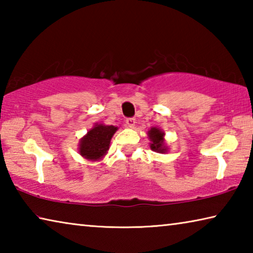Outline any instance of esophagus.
<instances>
[{
    "label": "esophagus",
    "mask_w": 253,
    "mask_h": 253,
    "mask_svg": "<svg viewBox=\"0 0 253 253\" xmlns=\"http://www.w3.org/2000/svg\"><path fill=\"white\" fill-rule=\"evenodd\" d=\"M135 123H136V121L134 118H127L126 119V124H127V126L128 127H130V128H132L135 126Z\"/></svg>",
    "instance_id": "34e87169"
}]
</instances>
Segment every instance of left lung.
Returning <instances> with one entry per match:
<instances>
[{
    "label": "left lung",
    "mask_w": 253,
    "mask_h": 253,
    "mask_svg": "<svg viewBox=\"0 0 253 253\" xmlns=\"http://www.w3.org/2000/svg\"><path fill=\"white\" fill-rule=\"evenodd\" d=\"M149 139H151V148L154 152L157 153H165V144H164V132L156 127H153L148 131Z\"/></svg>",
    "instance_id": "8db88e82"
}]
</instances>
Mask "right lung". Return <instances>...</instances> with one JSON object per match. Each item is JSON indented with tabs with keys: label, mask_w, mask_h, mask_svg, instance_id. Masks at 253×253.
<instances>
[{
	"label": "right lung",
	"mask_w": 253,
	"mask_h": 253,
	"mask_svg": "<svg viewBox=\"0 0 253 253\" xmlns=\"http://www.w3.org/2000/svg\"><path fill=\"white\" fill-rule=\"evenodd\" d=\"M117 127L113 125L107 126L99 124L88 131L83 139L80 140L79 153L87 160L97 161L105 155L108 151L110 139Z\"/></svg>",
	"instance_id": "1"
}]
</instances>
